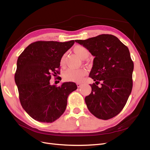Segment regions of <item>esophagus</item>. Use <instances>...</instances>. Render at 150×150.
I'll return each mask as SVG.
<instances>
[{"mask_svg": "<svg viewBox=\"0 0 150 150\" xmlns=\"http://www.w3.org/2000/svg\"><path fill=\"white\" fill-rule=\"evenodd\" d=\"M81 85H82V84L80 83H76V86L78 88H80Z\"/></svg>", "mask_w": 150, "mask_h": 150, "instance_id": "obj_1", "label": "esophagus"}]
</instances>
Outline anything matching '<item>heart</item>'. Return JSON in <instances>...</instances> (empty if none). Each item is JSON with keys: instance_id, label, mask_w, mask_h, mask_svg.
<instances>
[{"instance_id": "heart-1", "label": "heart", "mask_w": 150, "mask_h": 150, "mask_svg": "<svg viewBox=\"0 0 150 150\" xmlns=\"http://www.w3.org/2000/svg\"><path fill=\"white\" fill-rule=\"evenodd\" d=\"M73 51L75 54L81 59H87L90 54V51L86 47L81 45H76L74 47ZM65 54H64L60 58V65L64 67L65 65ZM87 74V71L84 68L79 69H68L64 71L63 78L67 81L81 82L84 76Z\"/></svg>"}]
</instances>
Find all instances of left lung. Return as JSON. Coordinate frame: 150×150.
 I'll return each mask as SVG.
<instances>
[{"instance_id": "1", "label": "left lung", "mask_w": 150, "mask_h": 150, "mask_svg": "<svg viewBox=\"0 0 150 150\" xmlns=\"http://www.w3.org/2000/svg\"><path fill=\"white\" fill-rule=\"evenodd\" d=\"M75 42L95 57L89 76L96 82L90 85L91 93L85 97L87 108L98 119H111L123 109L132 90L134 62L129 50L117 37L108 34Z\"/></svg>"}]
</instances>
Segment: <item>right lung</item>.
Instances as JSON below:
<instances>
[{"label":"right lung","mask_w":150,"mask_h":150,"mask_svg":"<svg viewBox=\"0 0 150 150\" xmlns=\"http://www.w3.org/2000/svg\"><path fill=\"white\" fill-rule=\"evenodd\" d=\"M74 42L38 41L19 55L15 81L21 106L33 119L52 123L65 112L67 98L77 86L74 82L51 85L50 80L59 73L60 58Z\"/></svg>","instance_id":"add662e5"}]
</instances>
